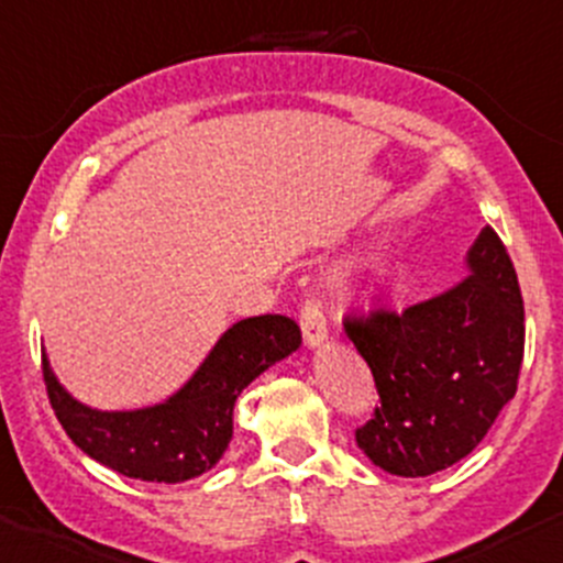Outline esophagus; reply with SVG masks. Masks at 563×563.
Returning a JSON list of instances; mask_svg holds the SVG:
<instances>
[{"instance_id":"obj_1","label":"esophagus","mask_w":563,"mask_h":563,"mask_svg":"<svg viewBox=\"0 0 563 563\" xmlns=\"http://www.w3.org/2000/svg\"><path fill=\"white\" fill-rule=\"evenodd\" d=\"M299 327H302L305 343H308L310 349H318V345L327 340V316H323L321 299H305L302 310H299Z\"/></svg>"}]
</instances>
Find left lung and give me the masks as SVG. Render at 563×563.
Instances as JSON below:
<instances>
[{
  "label": "left lung",
  "instance_id": "obj_1",
  "mask_svg": "<svg viewBox=\"0 0 563 563\" xmlns=\"http://www.w3.org/2000/svg\"><path fill=\"white\" fill-rule=\"evenodd\" d=\"M471 275L406 310L345 316L382 406L356 444L395 476H430L463 460L518 391L523 297L507 247L487 225L465 255Z\"/></svg>",
  "mask_w": 563,
  "mask_h": 563
}]
</instances>
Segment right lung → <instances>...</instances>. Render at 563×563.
<instances>
[{"label": "right lung", "instance_id": "1", "mask_svg": "<svg viewBox=\"0 0 563 563\" xmlns=\"http://www.w3.org/2000/svg\"><path fill=\"white\" fill-rule=\"evenodd\" d=\"M299 343L302 332L288 316L242 318L185 387L135 411H98L78 402L56 382L45 354L43 382L56 419L78 450L130 479L174 485L201 476L223 457L234 435L236 397Z\"/></svg>", "mask_w": 563, "mask_h": 563}]
</instances>
